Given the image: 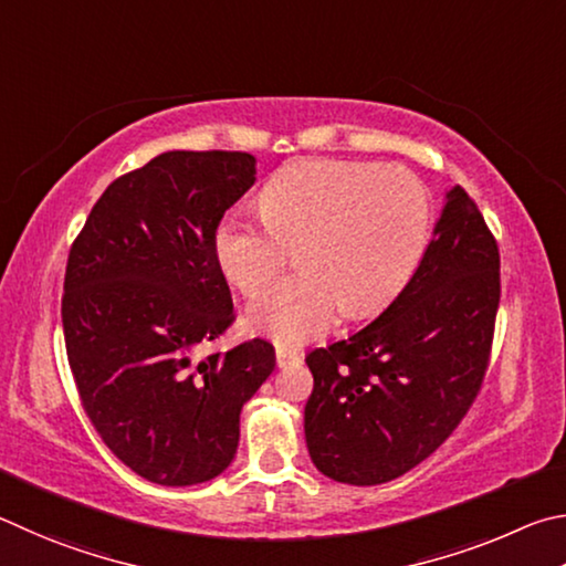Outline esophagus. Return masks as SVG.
Segmentation results:
<instances>
[{"label": "esophagus", "instance_id": "34e87169", "mask_svg": "<svg viewBox=\"0 0 566 566\" xmlns=\"http://www.w3.org/2000/svg\"><path fill=\"white\" fill-rule=\"evenodd\" d=\"M275 363H277V368H289V365L301 363V355L293 350H285V348H275Z\"/></svg>", "mask_w": 566, "mask_h": 566}]
</instances>
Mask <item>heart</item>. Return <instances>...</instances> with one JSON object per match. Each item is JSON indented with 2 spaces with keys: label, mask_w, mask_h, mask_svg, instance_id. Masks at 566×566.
Here are the masks:
<instances>
[{
  "label": "heart",
  "mask_w": 566,
  "mask_h": 566,
  "mask_svg": "<svg viewBox=\"0 0 566 566\" xmlns=\"http://www.w3.org/2000/svg\"><path fill=\"white\" fill-rule=\"evenodd\" d=\"M261 216H226L213 258L235 291L253 295L298 245L301 273L248 305L245 328L283 348L321 338L343 311L368 318L412 281L432 235L430 193L400 166L313 158L277 171Z\"/></svg>",
  "instance_id": "b5f03b06"
}]
</instances>
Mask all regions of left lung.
<instances>
[{
  "instance_id": "1",
  "label": "left lung",
  "mask_w": 566,
  "mask_h": 566,
  "mask_svg": "<svg viewBox=\"0 0 566 566\" xmlns=\"http://www.w3.org/2000/svg\"><path fill=\"white\" fill-rule=\"evenodd\" d=\"M500 251L472 198L444 193L412 281L378 318L305 355V444L325 478L390 482L440 448L488 370Z\"/></svg>"
}]
</instances>
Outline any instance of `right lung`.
I'll list each match as a JSON object with an SVG mask.
<instances>
[{"label": "right lung", "instance_id": "obj_1", "mask_svg": "<svg viewBox=\"0 0 566 566\" xmlns=\"http://www.w3.org/2000/svg\"><path fill=\"white\" fill-rule=\"evenodd\" d=\"M255 184L241 151H166L106 188L72 245L62 323L84 410L126 468L164 488L221 474L241 410L275 368L261 338L196 360L233 323L213 258Z\"/></svg>", "mask_w": 566, "mask_h": 566}]
</instances>
